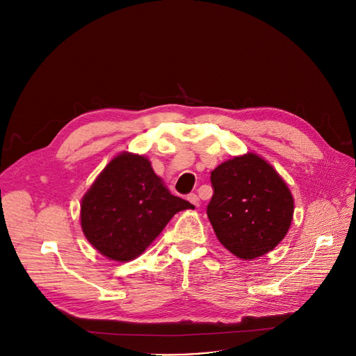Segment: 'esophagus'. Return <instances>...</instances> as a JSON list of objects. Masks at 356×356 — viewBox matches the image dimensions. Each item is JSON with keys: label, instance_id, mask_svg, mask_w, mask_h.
<instances>
[{"label": "esophagus", "instance_id": "34e87169", "mask_svg": "<svg viewBox=\"0 0 356 356\" xmlns=\"http://www.w3.org/2000/svg\"><path fill=\"white\" fill-rule=\"evenodd\" d=\"M188 200H189L192 204H195L196 208H199L200 200H199V196H197V195H195V193H191V195L188 196Z\"/></svg>", "mask_w": 356, "mask_h": 356}]
</instances>
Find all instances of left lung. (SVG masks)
<instances>
[{
  "label": "left lung",
  "mask_w": 356,
  "mask_h": 356,
  "mask_svg": "<svg viewBox=\"0 0 356 356\" xmlns=\"http://www.w3.org/2000/svg\"><path fill=\"white\" fill-rule=\"evenodd\" d=\"M208 218L220 244L241 259L273 251L287 235L294 199L284 179L261 156L247 153L211 173Z\"/></svg>",
  "instance_id": "left-lung-1"
}]
</instances>
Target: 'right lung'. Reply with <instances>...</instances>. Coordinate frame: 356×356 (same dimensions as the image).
<instances>
[{"label":"right lung","instance_id":"right-lung-1","mask_svg":"<svg viewBox=\"0 0 356 356\" xmlns=\"http://www.w3.org/2000/svg\"><path fill=\"white\" fill-rule=\"evenodd\" d=\"M193 204L170 193L145 156L122 152L112 159L81 202V227L108 259L141 255L177 212Z\"/></svg>","mask_w":356,"mask_h":356}]
</instances>
